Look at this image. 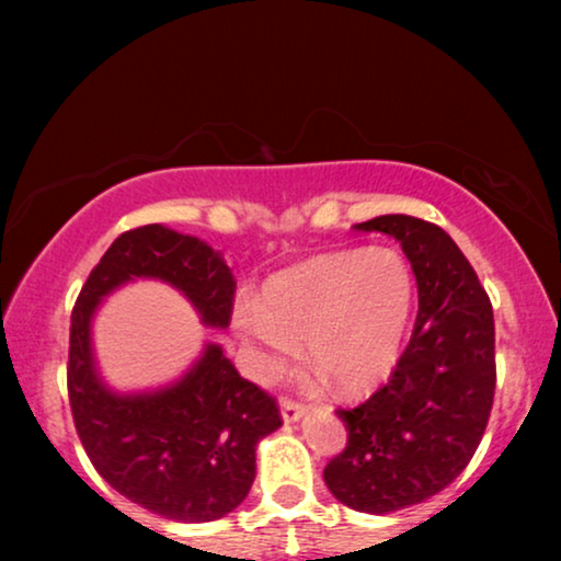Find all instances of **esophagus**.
<instances>
[{
    "instance_id": "34e87169",
    "label": "esophagus",
    "mask_w": 561,
    "mask_h": 561,
    "mask_svg": "<svg viewBox=\"0 0 561 561\" xmlns=\"http://www.w3.org/2000/svg\"><path fill=\"white\" fill-rule=\"evenodd\" d=\"M304 413H306V409L301 403L288 401V398H283L280 401V419L286 421V424H296V421H301Z\"/></svg>"
}]
</instances>
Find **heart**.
Listing matches in <instances>:
<instances>
[{"label": "heart", "mask_w": 561, "mask_h": 561, "mask_svg": "<svg viewBox=\"0 0 561 561\" xmlns=\"http://www.w3.org/2000/svg\"><path fill=\"white\" fill-rule=\"evenodd\" d=\"M416 283L393 248L344 250L273 275L260 309H240L234 324L278 373L304 344V355L340 393L388 378L411 327Z\"/></svg>", "instance_id": "heart-1"}]
</instances>
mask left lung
I'll return each instance as SVG.
<instances>
[{
	"instance_id": "1",
	"label": "left lung",
	"mask_w": 561,
	"mask_h": 561,
	"mask_svg": "<svg viewBox=\"0 0 561 561\" xmlns=\"http://www.w3.org/2000/svg\"><path fill=\"white\" fill-rule=\"evenodd\" d=\"M352 229L401 242L419 317L396 373L357 409H340L347 447L324 470L336 501L386 513L424 503L465 470L495 393L493 306L455 240L432 221L382 214Z\"/></svg>"
}]
</instances>
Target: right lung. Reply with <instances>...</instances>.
<instances>
[{
	"mask_svg": "<svg viewBox=\"0 0 561 561\" xmlns=\"http://www.w3.org/2000/svg\"><path fill=\"white\" fill-rule=\"evenodd\" d=\"M135 280L165 283L204 327H229L234 278L219 250L163 225L119 234L83 283L71 317L76 432L96 472L127 501L183 524L217 520L248 497L257 444L280 428L278 405L240 378L217 342H204L165 386L112 388L96 359L94 319L106 298Z\"/></svg>",
	"mask_w": 561,
	"mask_h": 561,
	"instance_id": "right-lung-1",
	"label": "right lung"
}]
</instances>
